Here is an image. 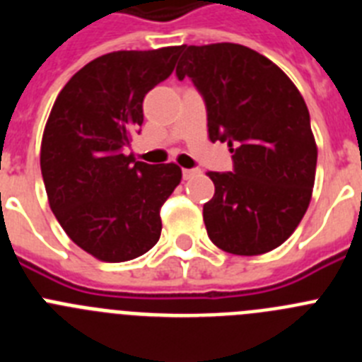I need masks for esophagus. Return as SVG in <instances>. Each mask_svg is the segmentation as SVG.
Listing matches in <instances>:
<instances>
[{
	"mask_svg": "<svg viewBox=\"0 0 362 362\" xmlns=\"http://www.w3.org/2000/svg\"><path fill=\"white\" fill-rule=\"evenodd\" d=\"M196 174H199V170H197V168H185V170H183V177L185 179L194 177Z\"/></svg>",
	"mask_w": 362,
	"mask_h": 362,
	"instance_id": "esophagus-1",
	"label": "esophagus"
}]
</instances>
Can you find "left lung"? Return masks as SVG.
Wrapping results in <instances>:
<instances>
[{
	"label": "left lung",
	"mask_w": 362,
	"mask_h": 362,
	"mask_svg": "<svg viewBox=\"0 0 362 362\" xmlns=\"http://www.w3.org/2000/svg\"><path fill=\"white\" fill-rule=\"evenodd\" d=\"M179 79L190 78L209 112L210 141L228 143L233 172H209V238L235 255L283 245L312 199L317 145L305 99L263 54L238 43L183 45Z\"/></svg>",
	"instance_id": "left-lung-1"
}]
</instances>
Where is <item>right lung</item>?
Listing matches in <instances>:
<instances>
[{
	"instance_id": "obj_1",
	"label": "right lung",
	"mask_w": 362,
	"mask_h": 362,
	"mask_svg": "<svg viewBox=\"0 0 362 362\" xmlns=\"http://www.w3.org/2000/svg\"><path fill=\"white\" fill-rule=\"evenodd\" d=\"M181 47L95 57L57 94L41 139V174L54 216L79 248L105 263L146 254L161 206L181 183L175 163L146 165L123 146L143 124V99L175 66Z\"/></svg>"
}]
</instances>
